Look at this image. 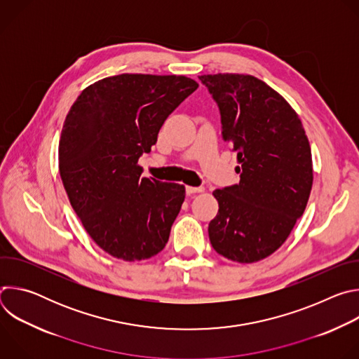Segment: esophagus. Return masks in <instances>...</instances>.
<instances>
[{
  "instance_id": "esophagus-1",
  "label": "esophagus",
  "mask_w": 359,
  "mask_h": 359,
  "mask_svg": "<svg viewBox=\"0 0 359 359\" xmlns=\"http://www.w3.org/2000/svg\"><path fill=\"white\" fill-rule=\"evenodd\" d=\"M204 189L203 187H193V186H186V193L187 194H194V193H201Z\"/></svg>"
}]
</instances>
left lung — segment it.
I'll return each instance as SVG.
<instances>
[{"instance_id":"left-lung-1","label":"left lung","mask_w":359,"mask_h":359,"mask_svg":"<svg viewBox=\"0 0 359 359\" xmlns=\"http://www.w3.org/2000/svg\"><path fill=\"white\" fill-rule=\"evenodd\" d=\"M198 79L217 102L223 139L237 153L240 183L217 189L219 213L209 238L223 257L260 262L288 238L313 187L309 137L297 112L252 75L215 74Z\"/></svg>"}]
</instances>
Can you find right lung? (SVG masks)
<instances>
[{"mask_svg":"<svg viewBox=\"0 0 359 359\" xmlns=\"http://www.w3.org/2000/svg\"><path fill=\"white\" fill-rule=\"evenodd\" d=\"M183 75L122 74L85 88L60 139V175L90 238L125 262L161 252L184 201L179 183L140 177L168 116L197 89Z\"/></svg>","mask_w":359,"mask_h":359,"instance_id":"1","label":"right lung"}]
</instances>
